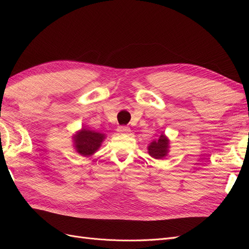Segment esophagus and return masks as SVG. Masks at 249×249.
<instances>
[{
    "instance_id": "34e87169",
    "label": "esophagus",
    "mask_w": 249,
    "mask_h": 249,
    "mask_svg": "<svg viewBox=\"0 0 249 249\" xmlns=\"http://www.w3.org/2000/svg\"><path fill=\"white\" fill-rule=\"evenodd\" d=\"M131 131V129L129 126H126V125H119L118 127H117V132L118 133H120V134H123V133H129Z\"/></svg>"
}]
</instances>
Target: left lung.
<instances>
[{
	"mask_svg": "<svg viewBox=\"0 0 249 249\" xmlns=\"http://www.w3.org/2000/svg\"><path fill=\"white\" fill-rule=\"evenodd\" d=\"M168 148V139L161 135L160 139L158 141H153L148 146V154L155 159H162L167 154Z\"/></svg>",
	"mask_w": 249,
	"mask_h": 249,
	"instance_id": "obj_1",
	"label": "left lung"
}]
</instances>
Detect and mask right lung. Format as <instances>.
Instances as JSON below:
<instances>
[{
    "label": "right lung",
    "instance_id": "obj_1",
    "mask_svg": "<svg viewBox=\"0 0 249 249\" xmlns=\"http://www.w3.org/2000/svg\"><path fill=\"white\" fill-rule=\"evenodd\" d=\"M73 138L77 152L82 156L88 157L91 156L101 146L105 136L104 134L83 129Z\"/></svg>",
    "mask_w": 249,
    "mask_h": 249
}]
</instances>
